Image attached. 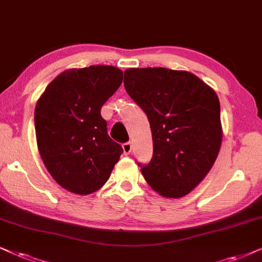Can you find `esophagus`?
<instances>
[{
	"instance_id": "obj_1",
	"label": "esophagus",
	"mask_w": 262,
	"mask_h": 262,
	"mask_svg": "<svg viewBox=\"0 0 262 262\" xmlns=\"http://www.w3.org/2000/svg\"><path fill=\"white\" fill-rule=\"evenodd\" d=\"M122 147H123V152H124L125 156L129 155V153L132 152V144H130V142H124V144L122 145Z\"/></svg>"
}]
</instances>
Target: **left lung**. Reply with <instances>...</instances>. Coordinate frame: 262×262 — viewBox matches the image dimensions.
<instances>
[{
  "instance_id": "left-lung-1",
  "label": "left lung",
  "mask_w": 262,
  "mask_h": 262,
  "mask_svg": "<svg viewBox=\"0 0 262 262\" xmlns=\"http://www.w3.org/2000/svg\"><path fill=\"white\" fill-rule=\"evenodd\" d=\"M124 89L147 115L153 156L138 163L153 190L182 198L207 175L222 145L221 104L210 86L186 71L130 68Z\"/></svg>"
}]
</instances>
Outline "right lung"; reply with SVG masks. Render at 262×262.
Listing matches in <instances>:
<instances>
[{"mask_svg": "<svg viewBox=\"0 0 262 262\" xmlns=\"http://www.w3.org/2000/svg\"><path fill=\"white\" fill-rule=\"evenodd\" d=\"M122 80L123 73L113 66L69 69L38 100L34 127L40 157L56 182L72 193L99 189L123 153L100 115Z\"/></svg>", "mask_w": 262, "mask_h": 262, "instance_id": "1", "label": "right lung"}]
</instances>
